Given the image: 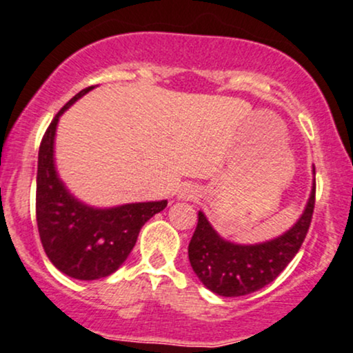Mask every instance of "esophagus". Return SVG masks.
Masks as SVG:
<instances>
[{
	"instance_id": "34e87169",
	"label": "esophagus",
	"mask_w": 353,
	"mask_h": 353,
	"mask_svg": "<svg viewBox=\"0 0 353 353\" xmlns=\"http://www.w3.org/2000/svg\"><path fill=\"white\" fill-rule=\"evenodd\" d=\"M181 196H183V198H193L194 196V190L190 188V186H186V188H183V192H181Z\"/></svg>"
}]
</instances>
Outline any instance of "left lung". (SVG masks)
Wrapping results in <instances>:
<instances>
[{
    "label": "left lung",
    "instance_id": "obj_1",
    "mask_svg": "<svg viewBox=\"0 0 353 353\" xmlns=\"http://www.w3.org/2000/svg\"><path fill=\"white\" fill-rule=\"evenodd\" d=\"M314 205L316 180L299 221L279 238L254 246H239L221 239L200 211L196 230L188 244L193 271L218 296L238 297L259 291L272 283L301 250L312 221Z\"/></svg>",
    "mask_w": 353,
    "mask_h": 353
}]
</instances>
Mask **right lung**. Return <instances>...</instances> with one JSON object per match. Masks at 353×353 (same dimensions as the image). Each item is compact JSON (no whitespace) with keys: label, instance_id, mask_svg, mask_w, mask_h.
Wrapping results in <instances>:
<instances>
[{"label":"right lung","instance_id":"right-lung-1","mask_svg":"<svg viewBox=\"0 0 353 353\" xmlns=\"http://www.w3.org/2000/svg\"><path fill=\"white\" fill-rule=\"evenodd\" d=\"M90 89L92 85L74 95L49 123L39 145L36 176V221L41 244L54 266L82 281L101 279L117 271L134 250L142 226L167 206L163 200L94 210L70 196L57 178L52 160L57 120Z\"/></svg>","mask_w":353,"mask_h":353}]
</instances>
